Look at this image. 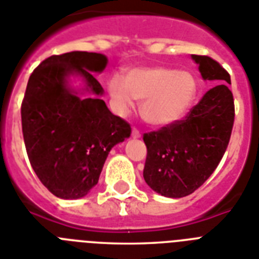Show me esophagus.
<instances>
[{"mask_svg":"<svg viewBox=\"0 0 259 259\" xmlns=\"http://www.w3.org/2000/svg\"><path fill=\"white\" fill-rule=\"evenodd\" d=\"M132 137H133V138H140V137H141V133H140V132H138V130L136 129V127H133V130H132Z\"/></svg>","mask_w":259,"mask_h":259,"instance_id":"esophagus-1","label":"esophagus"}]
</instances>
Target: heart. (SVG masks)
Wrapping results in <instances>:
<instances>
[{
  "instance_id": "obj_1",
  "label": "heart",
  "mask_w": 259,
  "mask_h": 259,
  "mask_svg": "<svg viewBox=\"0 0 259 259\" xmlns=\"http://www.w3.org/2000/svg\"><path fill=\"white\" fill-rule=\"evenodd\" d=\"M196 89V79L189 71L162 66L134 67L126 72V78L114 74L107 82L118 113L126 114L136 99L142 101V117L153 126L179 121L192 105Z\"/></svg>"
}]
</instances>
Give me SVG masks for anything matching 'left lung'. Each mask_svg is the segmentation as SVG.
<instances>
[{
	"mask_svg": "<svg viewBox=\"0 0 259 259\" xmlns=\"http://www.w3.org/2000/svg\"><path fill=\"white\" fill-rule=\"evenodd\" d=\"M204 80L218 83L203 95L183 121L144 134V179L165 197L196 191L219 165L234 125V98L226 83L229 72L208 56L192 55Z\"/></svg>",
	"mask_w": 259,
	"mask_h": 259,
	"instance_id": "left-lung-1",
	"label": "left lung"
}]
</instances>
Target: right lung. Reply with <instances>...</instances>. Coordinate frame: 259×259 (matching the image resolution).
I'll list each match as a JSON object with an SVG mask.
<instances>
[{"mask_svg":"<svg viewBox=\"0 0 259 259\" xmlns=\"http://www.w3.org/2000/svg\"><path fill=\"white\" fill-rule=\"evenodd\" d=\"M107 58L75 51L46 59L32 72L21 106L30 165L50 192L80 199L98 184L110 150L130 137V125L102 99L101 74ZM82 82L80 89L70 83Z\"/></svg>","mask_w":259,"mask_h":259,"instance_id":"right-lung-1","label":"right lung"}]
</instances>
